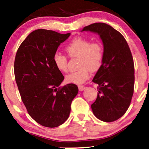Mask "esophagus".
<instances>
[{
	"label": "esophagus",
	"instance_id": "1",
	"mask_svg": "<svg viewBox=\"0 0 149 149\" xmlns=\"http://www.w3.org/2000/svg\"><path fill=\"white\" fill-rule=\"evenodd\" d=\"M87 88V87H86V86H78V89L79 91H83L84 90H86V89Z\"/></svg>",
	"mask_w": 149,
	"mask_h": 149
}]
</instances>
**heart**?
<instances>
[{
    "instance_id": "1",
    "label": "heart",
    "mask_w": 149,
    "mask_h": 149,
    "mask_svg": "<svg viewBox=\"0 0 149 149\" xmlns=\"http://www.w3.org/2000/svg\"><path fill=\"white\" fill-rule=\"evenodd\" d=\"M71 57H79L78 70L65 76L68 83L84 84L90 77V70L97 71L101 67L104 58L103 47L99 43H90L88 39L77 37L71 41L65 47ZM54 65L59 71H68V59L60 53H55L53 57Z\"/></svg>"
}]
</instances>
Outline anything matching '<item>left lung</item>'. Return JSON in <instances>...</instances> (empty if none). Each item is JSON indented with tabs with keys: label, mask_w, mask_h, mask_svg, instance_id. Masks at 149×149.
<instances>
[{
	"label": "left lung",
	"mask_w": 149,
	"mask_h": 149,
	"mask_svg": "<svg viewBox=\"0 0 149 149\" xmlns=\"http://www.w3.org/2000/svg\"><path fill=\"white\" fill-rule=\"evenodd\" d=\"M84 31L97 33L104 45L102 64L92 80L98 84V93L91 108L100 120L115 121L125 114L134 93L131 52L123 35L109 25L95 23L85 26Z\"/></svg>",
	"instance_id": "obj_1"
}]
</instances>
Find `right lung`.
Listing matches in <instances>:
<instances>
[{"mask_svg":"<svg viewBox=\"0 0 149 149\" xmlns=\"http://www.w3.org/2000/svg\"><path fill=\"white\" fill-rule=\"evenodd\" d=\"M70 35L35 30L22 42L15 56V80L22 101L30 116L45 127H57L65 123L78 93L74 84L58 88L64 76L53 61L58 47Z\"/></svg>","mask_w":149,"mask_h":149,"instance_id":"1","label":"right lung"}]
</instances>
